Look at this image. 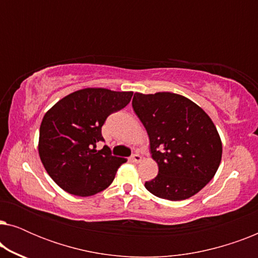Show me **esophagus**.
<instances>
[{"instance_id": "obj_1", "label": "esophagus", "mask_w": 258, "mask_h": 258, "mask_svg": "<svg viewBox=\"0 0 258 258\" xmlns=\"http://www.w3.org/2000/svg\"><path fill=\"white\" fill-rule=\"evenodd\" d=\"M130 161L134 162V163H140V162L142 161V157H141L139 154H134L133 156L130 157Z\"/></svg>"}]
</instances>
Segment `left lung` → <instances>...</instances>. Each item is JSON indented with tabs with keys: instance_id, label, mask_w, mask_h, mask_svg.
<instances>
[{
	"instance_id": "8db88e82",
	"label": "left lung",
	"mask_w": 258,
	"mask_h": 258,
	"mask_svg": "<svg viewBox=\"0 0 258 258\" xmlns=\"http://www.w3.org/2000/svg\"><path fill=\"white\" fill-rule=\"evenodd\" d=\"M133 108L146 128L158 175L148 191L169 201L191 197L211 181L222 158L221 137L202 108L174 93H135Z\"/></svg>"
}]
</instances>
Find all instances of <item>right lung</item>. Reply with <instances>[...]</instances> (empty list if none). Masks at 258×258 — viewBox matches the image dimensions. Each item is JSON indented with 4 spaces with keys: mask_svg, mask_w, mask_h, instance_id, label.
<instances>
[{
    "mask_svg": "<svg viewBox=\"0 0 258 258\" xmlns=\"http://www.w3.org/2000/svg\"><path fill=\"white\" fill-rule=\"evenodd\" d=\"M133 91L86 88L67 95L49 109L40 126L38 154L49 176L59 188L75 196H93L114 181L125 158L112 156L102 125L112 112L132 100Z\"/></svg>",
    "mask_w": 258,
    "mask_h": 258,
    "instance_id": "right-lung-1",
    "label": "right lung"
}]
</instances>
